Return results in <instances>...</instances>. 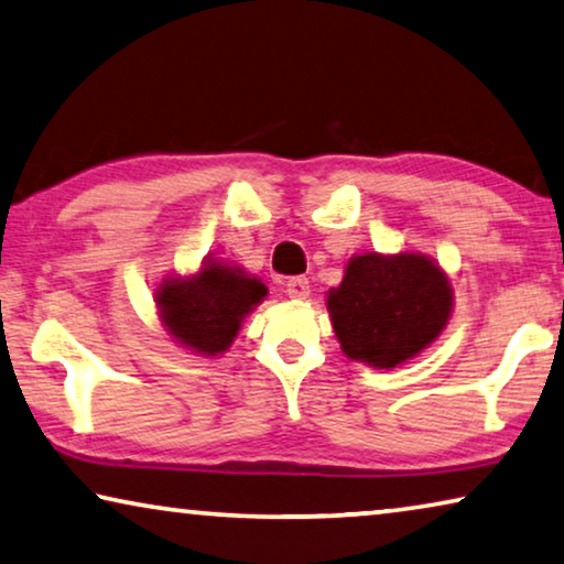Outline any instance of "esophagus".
Returning <instances> with one entry per match:
<instances>
[{"label":"esophagus","mask_w":564,"mask_h":564,"mask_svg":"<svg viewBox=\"0 0 564 564\" xmlns=\"http://www.w3.org/2000/svg\"><path fill=\"white\" fill-rule=\"evenodd\" d=\"M285 293H289L291 299H306L311 293L308 279H304V275H293V279L285 281Z\"/></svg>","instance_id":"1"}]
</instances>
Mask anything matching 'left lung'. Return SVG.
I'll return each mask as SVG.
<instances>
[{
    "mask_svg": "<svg viewBox=\"0 0 564 564\" xmlns=\"http://www.w3.org/2000/svg\"><path fill=\"white\" fill-rule=\"evenodd\" d=\"M341 351L380 369L423 351L448 324L453 291L433 260L367 253L349 260L326 301Z\"/></svg>",
    "mask_w": 564,
    "mask_h": 564,
    "instance_id": "8db88e82",
    "label": "left lung"
}]
</instances>
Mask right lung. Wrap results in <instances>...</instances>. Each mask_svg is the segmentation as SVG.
<instances>
[{"mask_svg":"<svg viewBox=\"0 0 564 564\" xmlns=\"http://www.w3.org/2000/svg\"><path fill=\"white\" fill-rule=\"evenodd\" d=\"M265 293L268 289L258 279L209 260L192 279H170L159 285L156 304L176 341L213 357L230 347L242 316L250 314Z\"/></svg>","mask_w":564,"mask_h":564,"instance_id":"right-lung-1","label":"right lung"}]
</instances>
